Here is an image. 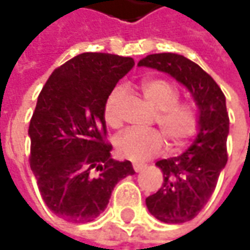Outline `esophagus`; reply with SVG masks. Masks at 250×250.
<instances>
[{"mask_svg": "<svg viewBox=\"0 0 250 250\" xmlns=\"http://www.w3.org/2000/svg\"><path fill=\"white\" fill-rule=\"evenodd\" d=\"M132 167H133V169H135L136 172H139V171H142V169L146 167V166H145V164H142V163H133V166H132Z\"/></svg>", "mask_w": 250, "mask_h": 250, "instance_id": "1", "label": "esophagus"}]
</instances>
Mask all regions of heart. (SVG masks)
<instances>
[{
	"label": "heart",
	"instance_id": "obj_1",
	"mask_svg": "<svg viewBox=\"0 0 250 250\" xmlns=\"http://www.w3.org/2000/svg\"><path fill=\"white\" fill-rule=\"evenodd\" d=\"M140 90L146 100L157 110L156 122L167 138L169 147L182 149L192 140L200 126V114L196 103L179 101V90L172 82L161 78H151L140 82ZM124 90L115 87L104 104V121L111 128L121 124L120 104ZM159 130L126 129L120 133L114 146L121 159L145 161L160 154L166 140Z\"/></svg>",
	"mask_w": 250,
	"mask_h": 250
}]
</instances>
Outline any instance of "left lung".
<instances>
[{"label":"left lung","mask_w":250,"mask_h":250,"mask_svg":"<svg viewBox=\"0 0 250 250\" xmlns=\"http://www.w3.org/2000/svg\"><path fill=\"white\" fill-rule=\"evenodd\" d=\"M139 66L154 68L175 78L192 93L199 107L196 139L184 154L156 163L164 182L156 193L146 197V206L157 220L167 224L187 223L206 206L228 160L226 96L208 73L184 55L150 54Z\"/></svg>","instance_id":"1"}]
</instances>
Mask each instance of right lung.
I'll return each mask as SVG.
<instances>
[{"instance_id": "obj_1", "label": "right lung", "mask_w": 250, "mask_h": 250, "mask_svg": "<svg viewBox=\"0 0 250 250\" xmlns=\"http://www.w3.org/2000/svg\"><path fill=\"white\" fill-rule=\"evenodd\" d=\"M133 65L130 57L79 54L54 69L39 94L29 163L44 203L66 221H93L117 182L135 174L130 161L111 159L103 115L107 97Z\"/></svg>"}]
</instances>
